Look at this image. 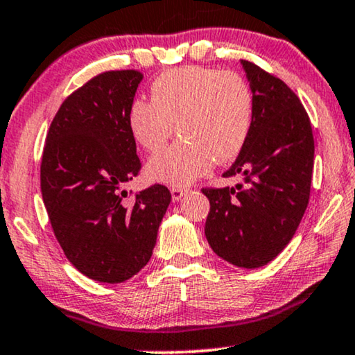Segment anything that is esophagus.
Returning <instances> with one entry per match:
<instances>
[{
	"label": "esophagus",
	"mask_w": 355,
	"mask_h": 355,
	"mask_svg": "<svg viewBox=\"0 0 355 355\" xmlns=\"http://www.w3.org/2000/svg\"><path fill=\"white\" fill-rule=\"evenodd\" d=\"M187 192H189V187H173V189H171V197H173V200H174V202L179 200V198H182L184 196H186Z\"/></svg>",
	"instance_id": "obj_1"
}]
</instances>
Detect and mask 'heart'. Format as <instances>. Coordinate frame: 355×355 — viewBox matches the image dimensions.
Segmentation results:
<instances>
[{
    "label": "heart",
    "mask_w": 355,
    "mask_h": 355,
    "mask_svg": "<svg viewBox=\"0 0 355 355\" xmlns=\"http://www.w3.org/2000/svg\"><path fill=\"white\" fill-rule=\"evenodd\" d=\"M152 101L135 100L128 113L129 130L147 152H158L173 137L181 140L155 155L147 178L186 186L218 164L234 159L254 123V94L237 72L184 66L163 72L152 84Z\"/></svg>",
    "instance_id": "heart-1"
}]
</instances>
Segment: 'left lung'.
<instances>
[{"instance_id": "obj_1", "label": "left lung", "mask_w": 355, "mask_h": 355, "mask_svg": "<svg viewBox=\"0 0 355 355\" xmlns=\"http://www.w3.org/2000/svg\"><path fill=\"white\" fill-rule=\"evenodd\" d=\"M254 94V123L234 164L236 187H203L210 200L205 236L213 252L241 268H259L293 239L309 205L313 134L299 96L278 77L242 61Z\"/></svg>"}]
</instances>
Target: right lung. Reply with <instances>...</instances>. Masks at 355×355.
Instances as JSON below:
<instances>
[{
  "label": "right lung",
  "instance_id": "1",
  "mask_svg": "<svg viewBox=\"0 0 355 355\" xmlns=\"http://www.w3.org/2000/svg\"><path fill=\"white\" fill-rule=\"evenodd\" d=\"M144 74L106 71L67 96L43 147L40 187L53 232L67 260L100 283H123L152 257L171 202L153 184L124 202L142 168L128 113Z\"/></svg>",
  "mask_w": 355,
  "mask_h": 355
}]
</instances>
